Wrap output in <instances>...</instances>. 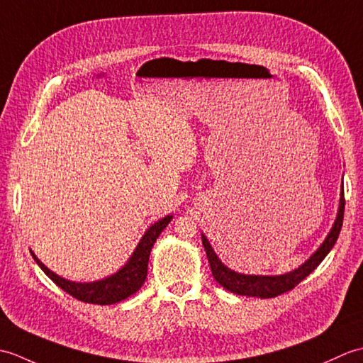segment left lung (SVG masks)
Instances as JSON below:
<instances>
[{"label": "left lung", "instance_id": "8db88e82", "mask_svg": "<svg viewBox=\"0 0 363 363\" xmlns=\"http://www.w3.org/2000/svg\"><path fill=\"white\" fill-rule=\"evenodd\" d=\"M343 212H345V196H343V189H342L337 218L333 229H330V233L325 238V242L321 243L320 248L315 251L299 268L279 276H256V274H242V273L233 272V269H229L218 259V256L215 254L212 245L209 243V240H207L206 235H201L204 250L207 254V260H209L211 264L213 279L217 281L221 287H225L226 290L237 293V295H242V296L274 298L277 295H282L285 291L295 289L301 281L306 279V277L321 264L323 259L328 256V252L333 250V246L335 245L338 238V234H340L342 230Z\"/></svg>", "mask_w": 363, "mask_h": 363}]
</instances>
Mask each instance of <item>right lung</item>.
<instances>
[{
	"instance_id": "1",
	"label": "right lung",
	"mask_w": 363,
	"mask_h": 363,
	"mask_svg": "<svg viewBox=\"0 0 363 363\" xmlns=\"http://www.w3.org/2000/svg\"><path fill=\"white\" fill-rule=\"evenodd\" d=\"M173 215H167L162 220L154 223L150 229L146 230L142 240L138 242L133 256L129 257L125 267H121L117 273L112 276H107L101 281L94 282H73L64 279V277L52 273L48 267H45L40 260L35 257L34 252L33 257L37 262V265L43 269V273L50 277V279L57 285V287L67 291L68 295L82 301V303L89 304H99V306H109L120 303V301L134 295L138 289L142 287L146 279V272H148V260L152 245L156 243L157 237L162 230L167 228V225L172 221Z\"/></svg>"
}]
</instances>
